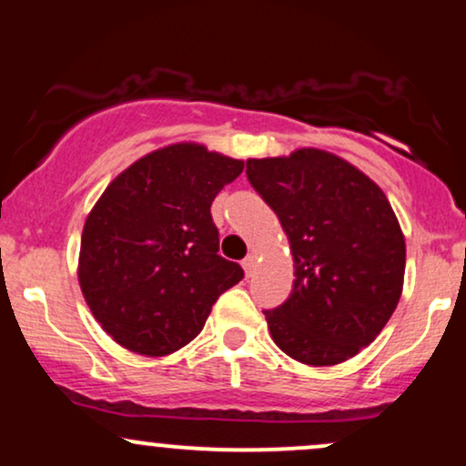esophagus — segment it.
<instances>
[{
	"mask_svg": "<svg viewBox=\"0 0 466 466\" xmlns=\"http://www.w3.org/2000/svg\"><path fill=\"white\" fill-rule=\"evenodd\" d=\"M256 260H258V258H256V254H254V251H251V254L248 256V258H245L243 263H240V265H243L245 274H248V276L254 274V269H256Z\"/></svg>",
	"mask_w": 466,
	"mask_h": 466,
	"instance_id": "obj_1",
	"label": "esophagus"
}]
</instances>
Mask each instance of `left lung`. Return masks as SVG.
Masks as SVG:
<instances>
[{
    "label": "left lung",
    "mask_w": 466,
    "mask_h": 466,
    "mask_svg": "<svg viewBox=\"0 0 466 466\" xmlns=\"http://www.w3.org/2000/svg\"><path fill=\"white\" fill-rule=\"evenodd\" d=\"M248 179L280 218L296 269L289 300L265 311L271 339L307 366L350 360L403 291L405 237L386 192L322 148L251 157Z\"/></svg>",
    "instance_id": "obj_1"
}]
</instances>
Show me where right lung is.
I'll return each instance as SVG.
<instances>
[{
  "mask_svg": "<svg viewBox=\"0 0 466 466\" xmlns=\"http://www.w3.org/2000/svg\"><path fill=\"white\" fill-rule=\"evenodd\" d=\"M243 159L177 142L144 155L85 218L78 285L122 349L164 357L201 333L212 304L243 278L218 256L210 206Z\"/></svg>",
  "mask_w": 466,
  "mask_h": 466,
  "instance_id": "obj_1",
  "label": "right lung"
}]
</instances>
